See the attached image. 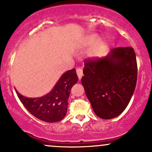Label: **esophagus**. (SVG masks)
Returning a JSON list of instances; mask_svg holds the SVG:
<instances>
[{"mask_svg": "<svg viewBox=\"0 0 152 152\" xmlns=\"http://www.w3.org/2000/svg\"><path fill=\"white\" fill-rule=\"evenodd\" d=\"M76 73H77V76L78 77H79V79H81V77L83 76V71L82 69L80 68H78L77 69H76Z\"/></svg>", "mask_w": 152, "mask_h": 152, "instance_id": "esophagus-1", "label": "esophagus"}]
</instances>
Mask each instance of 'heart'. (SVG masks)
<instances>
[{
  "label": "heart",
  "instance_id": "b5f03b06",
  "mask_svg": "<svg viewBox=\"0 0 152 152\" xmlns=\"http://www.w3.org/2000/svg\"><path fill=\"white\" fill-rule=\"evenodd\" d=\"M98 39L99 37L97 34L89 35L84 40V45L86 46V47L93 45L95 43L98 41ZM107 47H108V44H107L106 41H105V40H101V41H98L96 44L94 46V47L92 48V51H91V56L93 57H101L104 54Z\"/></svg>",
  "mask_w": 152,
  "mask_h": 152
}]
</instances>
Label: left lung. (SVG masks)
Returning <instances> with one entry per match:
<instances>
[{"instance_id":"1","label":"left lung","mask_w":152,"mask_h":152,"mask_svg":"<svg viewBox=\"0 0 152 152\" xmlns=\"http://www.w3.org/2000/svg\"><path fill=\"white\" fill-rule=\"evenodd\" d=\"M81 84L97 116L110 119L121 114L133 95L138 68L133 48L117 47L103 58L85 60Z\"/></svg>"}]
</instances>
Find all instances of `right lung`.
I'll use <instances>...</instances> for the list:
<instances>
[{
	"mask_svg": "<svg viewBox=\"0 0 152 152\" xmlns=\"http://www.w3.org/2000/svg\"><path fill=\"white\" fill-rule=\"evenodd\" d=\"M78 80L73 68L64 73L52 91L43 97L29 98L15 90L24 106L35 117L46 122H56L66 115L71 89Z\"/></svg>",
	"mask_w": 152,
	"mask_h": 152,
	"instance_id": "add662e5",
	"label": "right lung"
}]
</instances>
